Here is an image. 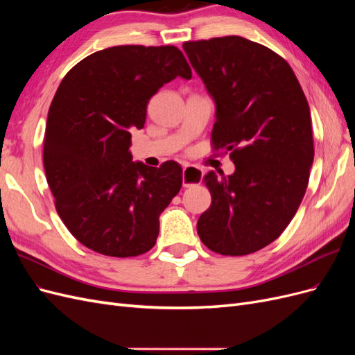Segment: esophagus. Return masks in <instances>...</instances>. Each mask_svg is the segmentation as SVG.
<instances>
[{"mask_svg": "<svg viewBox=\"0 0 355 355\" xmlns=\"http://www.w3.org/2000/svg\"><path fill=\"white\" fill-rule=\"evenodd\" d=\"M202 180V170L198 167H192V166H185L184 167V173H182V184H184L185 188L194 187L201 184Z\"/></svg>", "mask_w": 355, "mask_h": 355, "instance_id": "1", "label": "esophagus"}]
</instances>
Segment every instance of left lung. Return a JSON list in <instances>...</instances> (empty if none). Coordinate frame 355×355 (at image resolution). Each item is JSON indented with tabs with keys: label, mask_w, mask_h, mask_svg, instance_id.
I'll list each match as a JSON object with an SVG mask.
<instances>
[{
	"label": "left lung",
	"mask_w": 355,
	"mask_h": 355,
	"mask_svg": "<svg viewBox=\"0 0 355 355\" xmlns=\"http://www.w3.org/2000/svg\"><path fill=\"white\" fill-rule=\"evenodd\" d=\"M184 50L216 103L211 146L235 164L231 176H204L211 204L198 235L219 254L257 252L280 237L305 196L314 161L308 101L288 63L257 42L230 35Z\"/></svg>",
	"instance_id": "1"
}]
</instances>
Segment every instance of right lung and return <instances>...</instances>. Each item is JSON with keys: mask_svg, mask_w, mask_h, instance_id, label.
Wrapping results in <instances>:
<instances>
[{"mask_svg": "<svg viewBox=\"0 0 355 355\" xmlns=\"http://www.w3.org/2000/svg\"><path fill=\"white\" fill-rule=\"evenodd\" d=\"M176 77H192L178 47L115 46L78 62L53 98L42 148L47 184L62 222L93 252L130 257L157 241L182 167L135 163L128 148L149 99Z\"/></svg>", "mask_w": 355, "mask_h": 355, "instance_id": "obj_1", "label": "right lung"}]
</instances>
